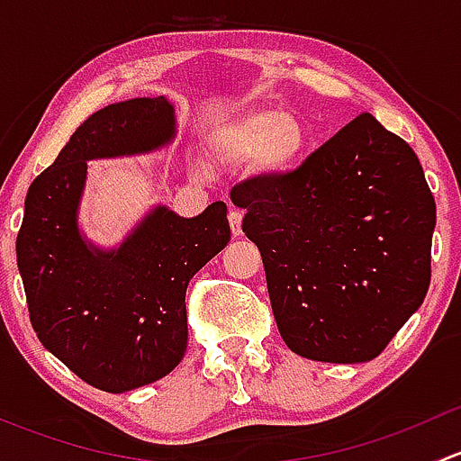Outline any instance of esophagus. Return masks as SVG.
Here are the masks:
<instances>
[{
    "mask_svg": "<svg viewBox=\"0 0 461 461\" xmlns=\"http://www.w3.org/2000/svg\"><path fill=\"white\" fill-rule=\"evenodd\" d=\"M227 218H230L231 234H234V236L243 234V213H240V209L230 207V213H227Z\"/></svg>",
    "mask_w": 461,
    "mask_h": 461,
    "instance_id": "1",
    "label": "esophagus"
}]
</instances>
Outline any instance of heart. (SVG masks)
Segmentation results:
<instances>
[{"label":"heart","instance_id":"obj_1","mask_svg":"<svg viewBox=\"0 0 461 461\" xmlns=\"http://www.w3.org/2000/svg\"><path fill=\"white\" fill-rule=\"evenodd\" d=\"M209 142L218 160L257 158L265 171H287L303 158L308 131L296 115L258 106L218 124Z\"/></svg>","mask_w":461,"mask_h":461}]
</instances>
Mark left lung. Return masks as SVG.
<instances>
[{"label":"left lung","mask_w":461,"mask_h":461,"mask_svg":"<svg viewBox=\"0 0 461 461\" xmlns=\"http://www.w3.org/2000/svg\"><path fill=\"white\" fill-rule=\"evenodd\" d=\"M292 352L364 364L430 285L435 198L411 144L361 113L283 176L231 189Z\"/></svg>","instance_id":"1"}]
</instances>
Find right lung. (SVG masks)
Returning a JSON list of instances; mask_svg holds the SVG:
<instances>
[{
    "mask_svg": "<svg viewBox=\"0 0 461 461\" xmlns=\"http://www.w3.org/2000/svg\"><path fill=\"white\" fill-rule=\"evenodd\" d=\"M174 136L167 97L115 102L76 129L26 194L17 267L32 330L67 368L106 393L142 388L180 364L189 281L230 243L222 201L196 218L158 204L113 249L80 234L88 160L149 153Z\"/></svg>",
    "mask_w": 461,
    "mask_h": 461,
    "instance_id": "obj_1",
    "label": "right lung"
}]
</instances>
